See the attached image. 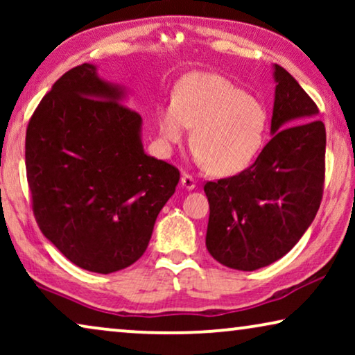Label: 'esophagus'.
Listing matches in <instances>:
<instances>
[{"instance_id":"obj_1","label":"esophagus","mask_w":355,"mask_h":355,"mask_svg":"<svg viewBox=\"0 0 355 355\" xmlns=\"http://www.w3.org/2000/svg\"><path fill=\"white\" fill-rule=\"evenodd\" d=\"M181 184H182V187L189 189V191H192V189H196V179H193V178L191 176V174H182Z\"/></svg>"}]
</instances>
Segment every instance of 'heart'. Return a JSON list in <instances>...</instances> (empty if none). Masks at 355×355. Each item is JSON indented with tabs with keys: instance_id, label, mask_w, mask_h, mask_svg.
Instances as JSON below:
<instances>
[{
	"instance_id": "1",
	"label": "heart",
	"mask_w": 355,
	"mask_h": 355,
	"mask_svg": "<svg viewBox=\"0 0 355 355\" xmlns=\"http://www.w3.org/2000/svg\"><path fill=\"white\" fill-rule=\"evenodd\" d=\"M157 123L168 148L181 144L191 128L197 162L230 176L249 168L260 153L268 114L259 100L226 77L193 72L178 84L174 103L158 110Z\"/></svg>"
}]
</instances>
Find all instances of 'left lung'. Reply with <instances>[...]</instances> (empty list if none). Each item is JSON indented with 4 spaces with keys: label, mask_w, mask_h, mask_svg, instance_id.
Wrapping results in <instances>:
<instances>
[{
    "label": "left lung",
    "mask_w": 355,
    "mask_h": 355,
    "mask_svg": "<svg viewBox=\"0 0 355 355\" xmlns=\"http://www.w3.org/2000/svg\"><path fill=\"white\" fill-rule=\"evenodd\" d=\"M273 137L255 163L203 186L210 203L207 249L221 265L254 271L288 254L323 197L327 130L297 80L275 64Z\"/></svg>",
    "instance_id": "1"
}]
</instances>
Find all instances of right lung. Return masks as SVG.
I'll return each instance as SVG.
<instances>
[{"instance_id": "obj_1", "label": "right lung", "mask_w": 355, "mask_h": 355, "mask_svg": "<svg viewBox=\"0 0 355 355\" xmlns=\"http://www.w3.org/2000/svg\"><path fill=\"white\" fill-rule=\"evenodd\" d=\"M84 64L62 74L28 121L26 169L37 225L80 268L113 273L147 250L179 169L145 155L142 118Z\"/></svg>"}]
</instances>
